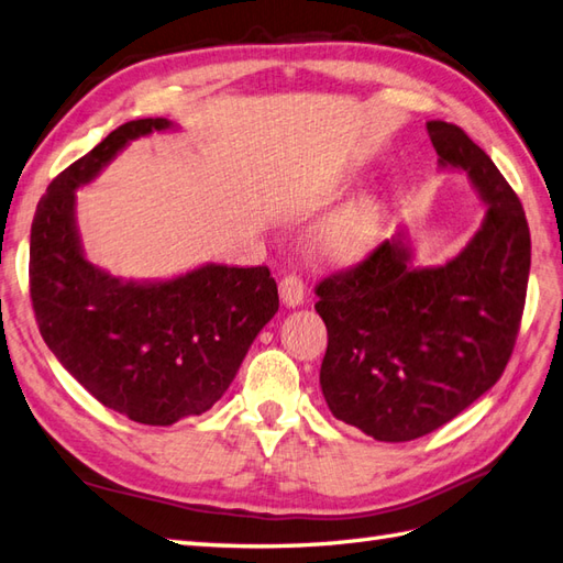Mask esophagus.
I'll return each instance as SVG.
<instances>
[{"mask_svg":"<svg viewBox=\"0 0 563 563\" xmlns=\"http://www.w3.org/2000/svg\"><path fill=\"white\" fill-rule=\"evenodd\" d=\"M279 296H282V303L286 308H298L303 303L306 286L301 279L296 277V274H286V277L279 282Z\"/></svg>","mask_w":563,"mask_h":563,"instance_id":"esophagus-1","label":"esophagus"}]
</instances>
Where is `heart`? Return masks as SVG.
Returning a JSON list of instances; mask_svg holds the SVG:
<instances>
[{
  "label": "heart",
  "mask_w": 563,
  "mask_h": 563,
  "mask_svg": "<svg viewBox=\"0 0 563 563\" xmlns=\"http://www.w3.org/2000/svg\"><path fill=\"white\" fill-rule=\"evenodd\" d=\"M378 229L380 207L373 199H358L324 219L310 235V247L324 262H346L376 241Z\"/></svg>",
  "instance_id": "obj_1"
}]
</instances>
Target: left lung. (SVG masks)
<instances>
[{
	"instance_id": "8db88e82",
	"label": "left lung",
	"mask_w": 563,
	"mask_h": 563,
	"mask_svg": "<svg viewBox=\"0 0 563 563\" xmlns=\"http://www.w3.org/2000/svg\"><path fill=\"white\" fill-rule=\"evenodd\" d=\"M441 170L484 202L477 233L443 265H415L407 227L354 269L324 277L320 387L332 415L385 443L415 441L479 399L514 354L530 277L518 195L457 124L429 120Z\"/></svg>"
}]
</instances>
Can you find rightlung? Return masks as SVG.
<instances>
[{
	"instance_id": "1",
	"label": "right lung",
	"mask_w": 563,
	"mask_h": 563,
	"mask_svg": "<svg viewBox=\"0 0 563 563\" xmlns=\"http://www.w3.org/2000/svg\"><path fill=\"white\" fill-rule=\"evenodd\" d=\"M168 130L176 124L166 118L120 124L49 183L31 227V301L49 352L98 402L148 427L214 407L279 310L267 267L207 262L136 282L86 257L77 190L130 142Z\"/></svg>"
}]
</instances>
